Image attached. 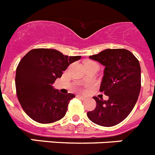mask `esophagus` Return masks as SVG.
I'll return each mask as SVG.
<instances>
[{"mask_svg": "<svg viewBox=\"0 0 155 155\" xmlns=\"http://www.w3.org/2000/svg\"><path fill=\"white\" fill-rule=\"evenodd\" d=\"M77 97H78V98H80V99H81V100L86 99V97L83 96V95H81V94H78V95H77Z\"/></svg>", "mask_w": 155, "mask_h": 155, "instance_id": "1", "label": "esophagus"}]
</instances>
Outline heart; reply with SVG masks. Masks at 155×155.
Returning <instances> with one entry per match:
<instances>
[{
	"mask_svg": "<svg viewBox=\"0 0 155 155\" xmlns=\"http://www.w3.org/2000/svg\"><path fill=\"white\" fill-rule=\"evenodd\" d=\"M91 64H97L96 63L93 62V61H87V62L84 64V65H91Z\"/></svg>",
	"mask_w": 155,
	"mask_h": 155,
	"instance_id": "b5f03b06",
	"label": "heart"
}]
</instances>
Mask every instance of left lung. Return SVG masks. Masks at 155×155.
Segmentation results:
<instances>
[{"instance_id":"1","label":"left lung","mask_w":155,"mask_h":155,"mask_svg":"<svg viewBox=\"0 0 155 155\" xmlns=\"http://www.w3.org/2000/svg\"><path fill=\"white\" fill-rule=\"evenodd\" d=\"M89 58L105 67L100 91L109 99L94 97L96 107L87 116L94 124L113 127L127 118L137 101L141 85L140 63L125 49H106Z\"/></svg>"}]
</instances>
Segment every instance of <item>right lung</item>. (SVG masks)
Segmentation results:
<instances>
[{
  "mask_svg": "<svg viewBox=\"0 0 155 155\" xmlns=\"http://www.w3.org/2000/svg\"><path fill=\"white\" fill-rule=\"evenodd\" d=\"M81 58L68 57L53 49H34L25 56L16 69L15 87L25 113L39 124H51L65 116L74 94L53 88L68 66Z\"/></svg>",
  "mask_w": 155,
  "mask_h": 155,
  "instance_id": "add662e5",
  "label": "right lung"
}]
</instances>
